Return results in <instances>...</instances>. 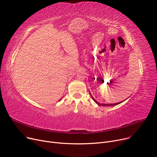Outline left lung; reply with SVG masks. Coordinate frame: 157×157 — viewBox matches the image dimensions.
<instances>
[{
    "instance_id": "obj_1",
    "label": "left lung",
    "mask_w": 157,
    "mask_h": 157,
    "mask_svg": "<svg viewBox=\"0 0 157 157\" xmlns=\"http://www.w3.org/2000/svg\"><path fill=\"white\" fill-rule=\"evenodd\" d=\"M90 95H91V94H90ZM91 97H92V98H93V100L94 101V102H95L98 105H105V106H112V105H118V104H120L121 102H119V103H116V104H100V103H98V102H97L95 99H94V98L91 95Z\"/></svg>"
}]
</instances>
